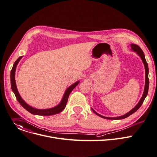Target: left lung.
I'll return each mask as SVG.
<instances>
[{"label": "left lung", "instance_id": "obj_1", "mask_svg": "<svg viewBox=\"0 0 157 157\" xmlns=\"http://www.w3.org/2000/svg\"><path fill=\"white\" fill-rule=\"evenodd\" d=\"M131 48L132 50H134V52H136V53L140 56V57L142 59V61L144 63V67H145V86H144V93H143V95L140 100V101H139V103H138V105L136 106L134 108H133L131 111H129V112H128L127 113H126L125 115L122 116H120V117H104L101 116V115L98 114V113H97L95 110H94L92 109L93 112L95 113V114H97V116L104 118V119H112V120H116V119H123L126 118L128 117H129V116H131V114H132L133 113H134L136 111H137L140 107L141 106V105L143 104L146 97L148 95V88H149V78H148V66L147 61H146L145 59V57H144V54L143 53V50H141V48L137 45L136 44H131Z\"/></svg>", "mask_w": 157, "mask_h": 157}]
</instances>
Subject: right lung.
I'll use <instances>...</instances> for the list:
<instances>
[{"label":"right lung","instance_id":"add662e5","mask_svg":"<svg viewBox=\"0 0 157 157\" xmlns=\"http://www.w3.org/2000/svg\"><path fill=\"white\" fill-rule=\"evenodd\" d=\"M22 58L21 57H19L14 62V64L13 65V67L12 68L11 71H10V85H11V88L13 91L14 92V95L16 96V99L17 100V101H19V103L21 105V106L25 108L26 110H28L29 112H30L32 114H35V115H38V116H52V115H54V114H57L58 113H60V112H62L64 109V108L66 106V104L68 100V98L69 96L70 95L71 92L72 91V90L74 89L78 84H79V81L76 82L75 84L72 85L71 86H69L66 91L64 97L62 98V101H60V103L59 104V105L54 108L52 109H34L33 107H31V106L28 105L26 103H25V101L21 98V97H20L19 94L18 93V91L17 90V87H16V81H15V71L16 69V66L18 64L19 61L20 60V59Z\"/></svg>","mask_w":157,"mask_h":157}]
</instances>
